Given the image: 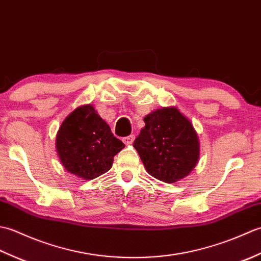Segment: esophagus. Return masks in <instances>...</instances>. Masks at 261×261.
Masks as SVG:
<instances>
[{"label": "esophagus", "instance_id": "obj_1", "mask_svg": "<svg viewBox=\"0 0 261 261\" xmlns=\"http://www.w3.org/2000/svg\"><path fill=\"white\" fill-rule=\"evenodd\" d=\"M122 141H123L125 145H131V143L135 141V136L134 135H130V136H127V137H124L123 139H122Z\"/></svg>", "mask_w": 261, "mask_h": 261}]
</instances>
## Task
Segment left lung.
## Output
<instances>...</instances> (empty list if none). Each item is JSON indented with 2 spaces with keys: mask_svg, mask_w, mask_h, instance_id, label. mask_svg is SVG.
I'll list each match as a JSON object with an SVG mask.
<instances>
[{
  "mask_svg": "<svg viewBox=\"0 0 261 261\" xmlns=\"http://www.w3.org/2000/svg\"><path fill=\"white\" fill-rule=\"evenodd\" d=\"M145 127L134 147L154 178L175 182L191 173L199 157V141L191 121L174 107L153 111L143 118Z\"/></svg>",
  "mask_w": 261,
  "mask_h": 261,
  "instance_id": "8db88e82",
  "label": "left lung"
}]
</instances>
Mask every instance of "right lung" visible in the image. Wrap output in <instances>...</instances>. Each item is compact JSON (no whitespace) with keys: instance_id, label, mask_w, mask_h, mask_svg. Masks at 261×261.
I'll list each match as a JSON object with an SVG mask.
<instances>
[{"instance_id":"1","label":"right lung","mask_w":261,"mask_h":261,"mask_svg":"<svg viewBox=\"0 0 261 261\" xmlns=\"http://www.w3.org/2000/svg\"><path fill=\"white\" fill-rule=\"evenodd\" d=\"M56 148L68 173L84 180L96 178L112 167L113 158L124 148L109 124L87 104L74 110L60 125Z\"/></svg>"}]
</instances>
